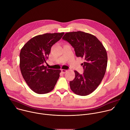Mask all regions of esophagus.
Wrapping results in <instances>:
<instances>
[{"instance_id":"34e87169","label":"esophagus","mask_w":130,"mask_h":130,"mask_svg":"<svg viewBox=\"0 0 130 130\" xmlns=\"http://www.w3.org/2000/svg\"><path fill=\"white\" fill-rule=\"evenodd\" d=\"M61 71H62V73H65L66 72H67V70H65V69H62Z\"/></svg>"}]
</instances>
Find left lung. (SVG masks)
<instances>
[{
	"label": "left lung",
	"mask_w": 130,
	"mask_h": 130,
	"mask_svg": "<svg viewBox=\"0 0 130 130\" xmlns=\"http://www.w3.org/2000/svg\"><path fill=\"white\" fill-rule=\"evenodd\" d=\"M63 40L75 49L77 57L84 60V72L75 70V78L70 81L71 90L77 95L87 96L93 92L101 82L106 72L107 55L102 44L91 34L82 31L67 32Z\"/></svg>",
	"instance_id": "left-lung-1"
}]
</instances>
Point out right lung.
<instances>
[{
	"mask_svg": "<svg viewBox=\"0 0 130 130\" xmlns=\"http://www.w3.org/2000/svg\"><path fill=\"white\" fill-rule=\"evenodd\" d=\"M64 34L45 33L35 36L21 50L22 75L30 89L37 94H44L52 90L59 78L60 70L49 69L43 64L48 59L51 47Z\"/></svg>",
	"mask_w": 130,
	"mask_h": 130,
	"instance_id": "obj_1",
	"label": "right lung"
}]
</instances>
